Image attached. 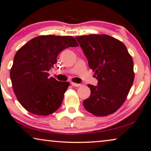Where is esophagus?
Here are the masks:
<instances>
[{
  "label": "esophagus",
  "mask_w": 151,
  "mask_h": 151,
  "mask_svg": "<svg viewBox=\"0 0 151 151\" xmlns=\"http://www.w3.org/2000/svg\"><path fill=\"white\" fill-rule=\"evenodd\" d=\"M71 84H72V86H74V87H79V86H81V84L74 83V82H71Z\"/></svg>",
  "instance_id": "34e87169"
}]
</instances>
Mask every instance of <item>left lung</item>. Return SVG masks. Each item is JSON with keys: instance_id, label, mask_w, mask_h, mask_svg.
I'll return each instance as SVG.
<instances>
[{"instance_id": "1", "label": "left lung", "mask_w": 151, "mask_h": 151, "mask_svg": "<svg viewBox=\"0 0 151 151\" xmlns=\"http://www.w3.org/2000/svg\"><path fill=\"white\" fill-rule=\"evenodd\" d=\"M94 72L97 86L88 85L90 95L83 102L95 116H106L121 107L133 83V61L125 45L106 35L75 38Z\"/></svg>"}]
</instances>
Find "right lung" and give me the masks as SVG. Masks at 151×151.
I'll return each instance as SVG.
<instances>
[{
	"mask_svg": "<svg viewBox=\"0 0 151 151\" xmlns=\"http://www.w3.org/2000/svg\"><path fill=\"white\" fill-rule=\"evenodd\" d=\"M78 45L70 36L46 35L34 38L18 50L10 78L18 101L27 111L46 116L59 109L70 83L49 78L48 71L60 52Z\"/></svg>",
	"mask_w": 151,
	"mask_h": 151,
	"instance_id": "add662e5",
	"label": "right lung"
}]
</instances>
